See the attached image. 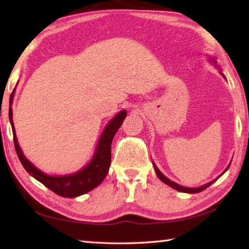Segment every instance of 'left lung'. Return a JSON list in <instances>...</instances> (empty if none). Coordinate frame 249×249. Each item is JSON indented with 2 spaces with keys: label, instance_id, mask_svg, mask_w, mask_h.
<instances>
[{
  "label": "left lung",
  "instance_id": "obj_1",
  "mask_svg": "<svg viewBox=\"0 0 249 249\" xmlns=\"http://www.w3.org/2000/svg\"><path fill=\"white\" fill-rule=\"evenodd\" d=\"M212 61L214 62V64H215V60H214V59H212ZM222 73V72H221ZM223 74V73H222ZM223 77L225 78V75L223 74ZM154 167H155V171H156V174H157V176H158V178L162 181L163 183H166V184H168L169 185V187H171V188H174V189H176V190H178V191H180V192H184V193H197V192H201V191H203V190H205L206 188L208 187H210L211 184H212L214 181L215 180H217V179H215V180H213V181H211V182H209V183H206V184H204V185H202V187H199V188H185V187H182V185H179V184H177L176 182H174V181H171V180H169L167 178L166 176H163L161 172L159 171V169L157 167H156V165L154 163ZM230 168V165H229V167L226 168V169L224 170V172L229 169ZM224 172H223V174H224ZM222 174V175H223ZM221 175V176H222ZM220 176V177H221ZM220 177H218V178H220Z\"/></svg>",
  "mask_w": 249,
  "mask_h": 249
}]
</instances>
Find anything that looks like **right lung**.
Masks as SVG:
<instances>
[{
	"label": "right lung",
	"mask_w": 249,
	"mask_h": 249,
	"mask_svg": "<svg viewBox=\"0 0 249 249\" xmlns=\"http://www.w3.org/2000/svg\"><path fill=\"white\" fill-rule=\"evenodd\" d=\"M14 91L12 92L10 105L13 102ZM125 109L121 111L114 119L107 124V127L103 130L101 135L100 141L96 146L95 153L92 157L89 165H87L83 169L79 170L75 174L67 175V176H48L40 171L38 168H36L29 160L25 157L22 149L18 145V138H16L15 127L13 123V112L10 107L8 109V115H10V122L12 125V130H13V140L16 154L18 156L19 161L22 162L23 167L25 168L29 175L33 176L36 180L43 183L45 187L50 189L56 195L64 196V197H75L82 196L84 193L93 190L94 188L102 182L108 172L109 165H111V144L113 138L119 128L123 123L126 117Z\"/></svg>",
	"instance_id": "right-lung-1"
}]
</instances>
